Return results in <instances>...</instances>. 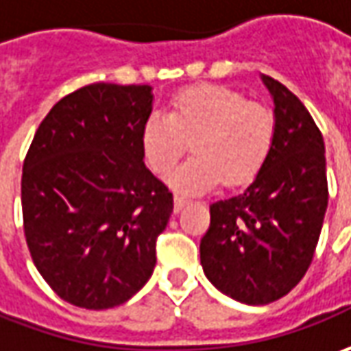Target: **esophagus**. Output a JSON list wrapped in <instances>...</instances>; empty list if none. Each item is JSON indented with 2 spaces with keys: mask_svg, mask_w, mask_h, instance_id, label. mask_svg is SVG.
Listing matches in <instances>:
<instances>
[{
  "mask_svg": "<svg viewBox=\"0 0 351 351\" xmlns=\"http://www.w3.org/2000/svg\"><path fill=\"white\" fill-rule=\"evenodd\" d=\"M186 204H188L186 196H180V194H176V196H175V212L176 213L180 212V210H182V208H184Z\"/></svg>",
  "mask_w": 351,
  "mask_h": 351,
  "instance_id": "esophagus-1",
  "label": "esophagus"
}]
</instances>
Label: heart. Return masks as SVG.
<instances>
[{"label": "heart", "mask_w": 351, "mask_h": 351, "mask_svg": "<svg viewBox=\"0 0 351 351\" xmlns=\"http://www.w3.org/2000/svg\"><path fill=\"white\" fill-rule=\"evenodd\" d=\"M192 141L194 157L167 176L178 192H204L250 182L266 165L276 141V116L264 104L223 85H199L178 93L169 114L152 112L141 128L147 165L167 173Z\"/></svg>", "instance_id": "1"}]
</instances>
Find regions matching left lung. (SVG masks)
<instances>
[{
	"instance_id": "8db88e82",
	"label": "left lung",
	"mask_w": 351,
	"mask_h": 351,
	"mask_svg": "<svg viewBox=\"0 0 351 351\" xmlns=\"http://www.w3.org/2000/svg\"><path fill=\"white\" fill-rule=\"evenodd\" d=\"M262 83L274 101V149L243 194L210 206L199 243L206 278L247 305H268L301 282L328 206L320 130L285 85L268 75Z\"/></svg>"
}]
</instances>
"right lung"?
Listing matches in <instances>:
<instances>
[{
    "mask_svg": "<svg viewBox=\"0 0 351 351\" xmlns=\"http://www.w3.org/2000/svg\"><path fill=\"white\" fill-rule=\"evenodd\" d=\"M149 85L93 83L52 106L21 178L25 237L46 284L75 307H118L155 268L173 194L143 163Z\"/></svg>",
    "mask_w": 351,
    "mask_h": 351,
    "instance_id": "right-lung-1",
    "label": "right lung"
}]
</instances>
